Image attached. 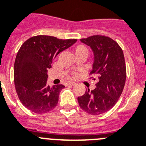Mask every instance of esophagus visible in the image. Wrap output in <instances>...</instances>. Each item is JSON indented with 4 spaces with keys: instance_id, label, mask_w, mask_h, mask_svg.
Wrapping results in <instances>:
<instances>
[{
    "instance_id": "esophagus-1",
    "label": "esophagus",
    "mask_w": 146,
    "mask_h": 146,
    "mask_svg": "<svg viewBox=\"0 0 146 146\" xmlns=\"http://www.w3.org/2000/svg\"><path fill=\"white\" fill-rule=\"evenodd\" d=\"M74 82H72V81H68V85H74Z\"/></svg>"
}]
</instances>
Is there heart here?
Masks as SVG:
<instances>
[{"instance_id":"b5f03b06","label":"heart","mask_w":146,"mask_h":146,"mask_svg":"<svg viewBox=\"0 0 146 146\" xmlns=\"http://www.w3.org/2000/svg\"><path fill=\"white\" fill-rule=\"evenodd\" d=\"M79 48H86V47H84V46H78L77 49H79ZM75 74H76L75 72H73V74H74V75Z\"/></svg>"}]
</instances>
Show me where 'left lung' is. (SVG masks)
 <instances>
[{"label":"left lung","mask_w":146,"mask_h":146,"mask_svg":"<svg viewBox=\"0 0 146 146\" xmlns=\"http://www.w3.org/2000/svg\"><path fill=\"white\" fill-rule=\"evenodd\" d=\"M80 40L93 51L94 61L90 74L98 76V83L95 89L86 90L78 101L81 109L89 114H102L116 104L124 88L126 68L123 52L116 41L102 35Z\"/></svg>","instance_id":"8db88e82"}]
</instances>
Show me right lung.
I'll return each instance as SVG.
<instances>
[{
	"instance_id": "add662e5",
	"label": "right lung",
	"mask_w": 146,
	"mask_h": 146,
	"mask_svg": "<svg viewBox=\"0 0 146 146\" xmlns=\"http://www.w3.org/2000/svg\"><path fill=\"white\" fill-rule=\"evenodd\" d=\"M76 41L39 35L23 43L16 56L13 79L18 98L27 109L44 113L57 106L65 86L47 85V72L53 59Z\"/></svg>"
}]
</instances>
